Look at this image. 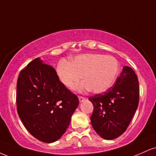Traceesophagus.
I'll list each match as a JSON object with an SVG mask.
<instances>
[{"instance_id":"1","label":"esophagus","mask_w":156,"mask_h":156,"mask_svg":"<svg viewBox=\"0 0 156 156\" xmlns=\"http://www.w3.org/2000/svg\"><path fill=\"white\" fill-rule=\"evenodd\" d=\"M78 100H79V101L81 103V102H83L84 100H85V98H83V97H81V96H78Z\"/></svg>"}]
</instances>
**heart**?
Instances as JSON below:
<instances>
[{
	"mask_svg": "<svg viewBox=\"0 0 156 156\" xmlns=\"http://www.w3.org/2000/svg\"><path fill=\"white\" fill-rule=\"evenodd\" d=\"M119 73V62L114 57L101 53L78 55L70 62L62 61L56 67L57 76L64 87L73 88L83 76V81L77 86L76 90L92 89L96 94L108 90Z\"/></svg>",
	"mask_w": 156,
	"mask_h": 156,
	"instance_id": "heart-1",
	"label": "heart"
}]
</instances>
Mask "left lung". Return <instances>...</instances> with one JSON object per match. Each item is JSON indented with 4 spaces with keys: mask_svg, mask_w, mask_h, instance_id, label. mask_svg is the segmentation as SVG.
I'll use <instances>...</instances> for the list:
<instances>
[{
    "mask_svg": "<svg viewBox=\"0 0 156 156\" xmlns=\"http://www.w3.org/2000/svg\"><path fill=\"white\" fill-rule=\"evenodd\" d=\"M139 98L136 75L131 68L125 66L112 87L89 98L94 106L90 119L96 133L106 140L122 135L136 111Z\"/></svg>",
    "mask_w": 156,
    "mask_h": 156,
    "instance_id": "8db88e82",
    "label": "left lung"
}]
</instances>
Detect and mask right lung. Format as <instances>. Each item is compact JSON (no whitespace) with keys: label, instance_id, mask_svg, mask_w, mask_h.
<instances>
[{"label":"right lung","instance_id":"1","mask_svg":"<svg viewBox=\"0 0 156 156\" xmlns=\"http://www.w3.org/2000/svg\"><path fill=\"white\" fill-rule=\"evenodd\" d=\"M16 100L24 126L33 136L45 143L62 136L79 104L78 97L40 58L31 61L20 73Z\"/></svg>","mask_w":156,"mask_h":156}]
</instances>
